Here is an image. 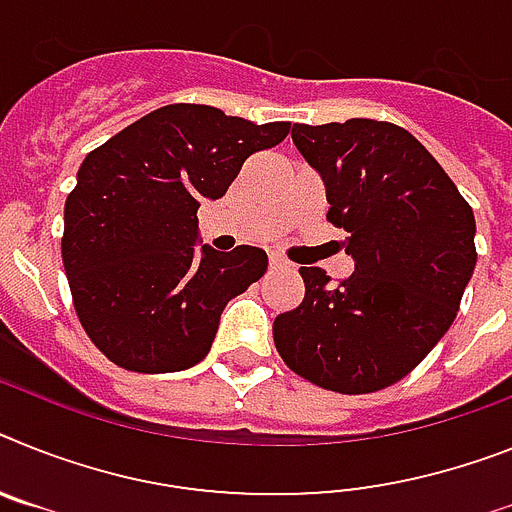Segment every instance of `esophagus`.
I'll return each instance as SVG.
<instances>
[{
  "label": "esophagus",
  "mask_w": 512,
  "mask_h": 512,
  "mask_svg": "<svg viewBox=\"0 0 512 512\" xmlns=\"http://www.w3.org/2000/svg\"><path fill=\"white\" fill-rule=\"evenodd\" d=\"M268 265H270V270H276V268H283V265H286V260H283L281 255H276V252H270Z\"/></svg>",
  "instance_id": "obj_1"
}]
</instances>
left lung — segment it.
<instances>
[{"mask_svg":"<svg viewBox=\"0 0 512 512\" xmlns=\"http://www.w3.org/2000/svg\"><path fill=\"white\" fill-rule=\"evenodd\" d=\"M294 145L325 182L328 221L346 229L354 273L330 283L299 268L304 299L273 322V341L304 380L375 393L435 349L476 265V221L445 169L398 124H294Z\"/></svg>","mask_w":512,"mask_h":512,"instance_id":"1","label":"left lung"}]
</instances>
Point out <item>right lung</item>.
<instances>
[{"instance_id":"1","label":"right lung","mask_w":512,"mask_h":512,"mask_svg":"<svg viewBox=\"0 0 512 512\" xmlns=\"http://www.w3.org/2000/svg\"><path fill=\"white\" fill-rule=\"evenodd\" d=\"M289 127L171 103L85 156L64 203L62 260L80 325L106 359L161 375L208 356L223 307L263 278L268 255L249 244L197 252V208Z\"/></svg>"}]
</instances>
